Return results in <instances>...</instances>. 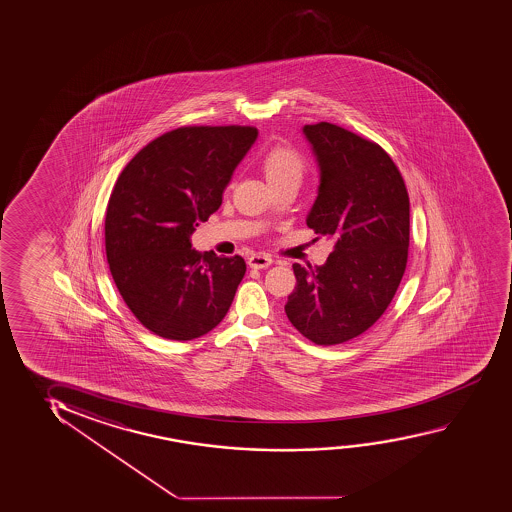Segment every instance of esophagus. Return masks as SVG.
Returning a JSON list of instances; mask_svg holds the SVG:
<instances>
[{"instance_id": "34e87169", "label": "esophagus", "mask_w": 512, "mask_h": 512, "mask_svg": "<svg viewBox=\"0 0 512 512\" xmlns=\"http://www.w3.org/2000/svg\"><path fill=\"white\" fill-rule=\"evenodd\" d=\"M272 263L273 259L268 254H253L247 259V265L251 268H268Z\"/></svg>"}]
</instances>
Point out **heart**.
Masks as SVG:
<instances>
[{
  "mask_svg": "<svg viewBox=\"0 0 512 512\" xmlns=\"http://www.w3.org/2000/svg\"><path fill=\"white\" fill-rule=\"evenodd\" d=\"M263 172L268 184L300 179L303 174V158L293 148L275 146L263 158Z\"/></svg>",
  "mask_w": 512,
  "mask_h": 512,
  "instance_id": "1",
  "label": "heart"
}]
</instances>
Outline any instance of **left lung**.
I'll use <instances>...</instances> for the list:
<instances>
[{"instance_id":"8db88e82","label":"left lung","mask_w":512,"mask_h":512,"mask_svg":"<svg viewBox=\"0 0 512 512\" xmlns=\"http://www.w3.org/2000/svg\"><path fill=\"white\" fill-rule=\"evenodd\" d=\"M319 167L307 225L333 240L321 266L294 263L287 319L317 345L371 328L401 284L409 247V197L401 172L378 146L333 123L305 125Z\"/></svg>"}]
</instances>
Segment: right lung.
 I'll return each instance as SVG.
<instances>
[{
  "label": "right lung",
  "instance_id": "right-lung-1",
  "mask_svg": "<svg viewBox=\"0 0 512 512\" xmlns=\"http://www.w3.org/2000/svg\"><path fill=\"white\" fill-rule=\"evenodd\" d=\"M254 127H181L146 144L116 181L106 256L137 321L167 340L200 338L223 321L246 261L191 249V233L223 202Z\"/></svg>",
  "mask_w": 512,
  "mask_h": 512
}]
</instances>
